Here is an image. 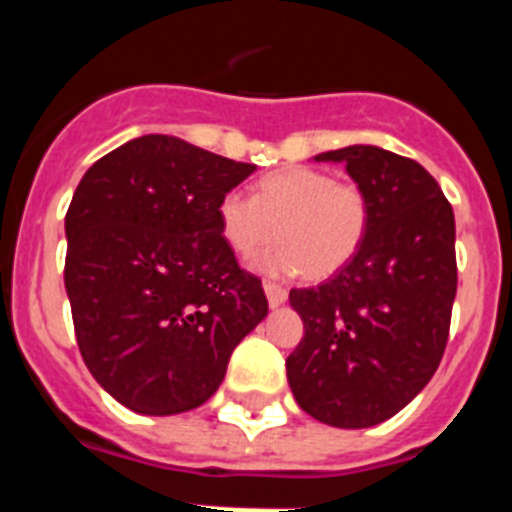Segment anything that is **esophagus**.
<instances>
[{
    "label": "esophagus",
    "instance_id": "1",
    "mask_svg": "<svg viewBox=\"0 0 512 512\" xmlns=\"http://www.w3.org/2000/svg\"><path fill=\"white\" fill-rule=\"evenodd\" d=\"M264 292H266V297H269V305H271V307L282 305V302L287 300V289H284L282 284L266 282V284H264Z\"/></svg>",
    "mask_w": 512,
    "mask_h": 512
}]
</instances>
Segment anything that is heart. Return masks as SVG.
I'll list each match as a JSON object with an SVG mask.
<instances>
[{
	"label": "heart",
	"mask_w": 512,
	"mask_h": 512,
	"mask_svg": "<svg viewBox=\"0 0 512 512\" xmlns=\"http://www.w3.org/2000/svg\"><path fill=\"white\" fill-rule=\"evenodd\" d=\"M220 233L238 256H253L269 274L310 271L330 277L359 253L369 230L372 205L364 187L351 179H333L328 171L287 166L271 171L256 184V192H228L217 207Z\"/></svg>",
	"instance_id": "b5f03b06"
}]
</instances>
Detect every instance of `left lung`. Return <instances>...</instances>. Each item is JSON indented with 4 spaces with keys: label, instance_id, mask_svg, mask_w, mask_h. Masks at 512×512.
I'll list each match as a JSON object with an SVG mask.
<instances>
[{
    "label": "left lung",
    "instance_id": "1",
    "mask_svg": "<svg viewBox=\"0 0 512 512\" xmlns=\"http://www.w3.org/2000/svg\"><path fill=\"white\" fill-rule=\"evenodd\" d=\"M315 161L346 164L372 217L343 269L289 292L305 336L287 356V379L320 423L369 428L400 413L441 364L456 297L454 210L413 158L348 146Z\"/></svg>",
    "mask_w": 512,
    "mask_h": 512
}]
</instances>
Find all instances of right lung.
<instances>
[{"instance_id": "add662e5", "label": "right lung", "mask_w": 512, "mask_h": 512, "mask_svg": "<svg viewBox=\"0 0 512 512\" xmlns=\"http://www.w3.org/2000/svg\"><path fill=\"white\" fill-rule=\"evenodd\" d=\"M253 164L143 135L84 174L66 212L74 333L92 377L125 408L174 415L220 387L233 348L269 312L217 207Z\"/></svg>"}]
</instances>
